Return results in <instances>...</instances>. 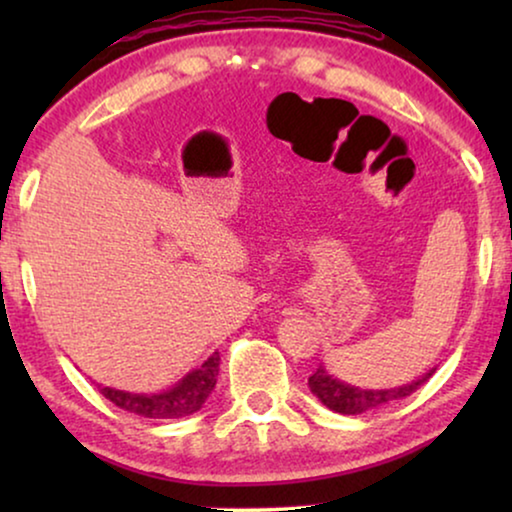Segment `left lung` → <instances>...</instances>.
<instances>
[{"mask_svg": "<svg viewBox=\"0 0 512 512\" xmlns=\"http://www.w3.org/2000/svg\"><path fill=\"white\" fill-rule=\"evenodd\" d=\"M431 375L433 370L424 373L422 377H417V380H412L410 384H401V387L391 389H359L352 387V384L340 382L338 377L328 373L324 363H321V366L314 370L310 380H307V384H310L312 394L317 396L328 410L340 412V415H361V412L382 408V405H387L391 401H401V398L410 396L412 391L422 387Z\"/></svg>", "mask_w": 512, "mask_h": 512, "instance_id": "left-lung-1", "label": "left lung"}]
</instances>
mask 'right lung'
<instances>
[{
  "label": "right lung",
  "mask_w": 512,
  "mask_h": 512,
  "mask_svg": "<svg viewBox=\"0 0 512 512\" xmlns=\"http://www.w3.org/2000/svg\"><path fill=\"white\" fill-rule=\"evenodd\" d=\"M219 352H214L209 359L195 368L186 377L174 384V387L158 391V394H132L102 387V396L121 410H128L132 415L149 417V419H179L198 412L216 387V375H219Z\"/></svg>",
  "instance_id": "right-lung-1"
}]
</instances>
